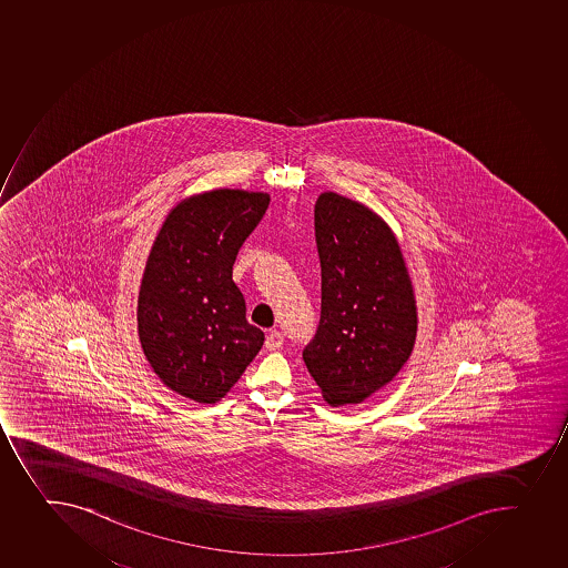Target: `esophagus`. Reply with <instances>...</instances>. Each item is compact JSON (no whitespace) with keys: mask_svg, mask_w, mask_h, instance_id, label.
Returning <instances> with one entry per match:
<instances>
[{"mask_svg":"<svg viewBox=\"0 0 568 568\" xmlns=\"http://www.w3.org/2000/svg\"><path fill=\"white\" fill-rule=\"evenodd\" d=\"M282 343H284V336H282V332H267V336H265V348H267V351H276V348H281Z\"/></svg>","mask_w":568,"mask_h":568,"instance_id":"esophagus-1","label":"esophagus"}]
</instances>
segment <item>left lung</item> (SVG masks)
Masks as SVG:
<instances>
[{
	"label": "left lung",
	"mask_w": 568,
	"mask_h": 568,
	"mask_svg": "<svg viewBox=\"0 0 568 568\" xmlns=\"http://www.w3.org/2000/svg\"><path fill=\"white\" fill-rule=\"evenodd\" d=\"M314 221L321 320L304 364L331 406L364 403L414 351V286L397 237L365 204L321 193Z\"/></svg>",
	"instance_id": "1"
}]
</instances>
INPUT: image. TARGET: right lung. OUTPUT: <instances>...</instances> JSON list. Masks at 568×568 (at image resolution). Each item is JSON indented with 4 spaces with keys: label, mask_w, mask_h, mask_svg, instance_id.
I'll return each mask as SVG.
<instances>
[{
    "label": "right lung",
    "mask_w": 568,
    "mask_h": 568,
    "mask_svg": "<svg viewBox=\"0 0 568 568\" xmlns=\"http://www.w3.org/2000/svg\"><path fill=\"white\" fill-rule=\"evenodd\" d=\"M267 206L262 192L197 193L171 209L154 237L140 286V343L160 381L195 403L225 397L264 345L232 265Z\"/></svg>",
    "instance_id": "1"
}]
</instances>
